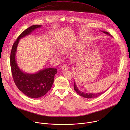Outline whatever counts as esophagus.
Instances as JSON below:
<instances>
[{
  "mask_svg": "<svg viewBox=\"0 0 130 130\" xmlns=\"http://www.w3.org/2000/svg\"><path fill=\"white\" fill-rule=\"evenodd\" d=\"M68 66L66 64H64L62 66V69L64 71H66L68 70Z\"/></svg>",
  "mask_w": 130,
  "mask_h": 130,
  "instance_id": "esophagus-1",
  "label": "esophagus"
}]
</instances>
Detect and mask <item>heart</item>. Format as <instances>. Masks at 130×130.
<instances>
[{"label": "heart", "mask_w": 130, "mask_h": 130, "mask_svg": "<svg viewBox=\"0 0 130 130\" xmlns=\"http://www.w3.org/2000/svg\"><path fill=\"white\" fill-rule=\"evenodd\" d=\"M62 49H63V50H65V49H66V47H62ZM55 54H56V55H57V56H61V53L60 52H59V51H57V52H55Z\"/></svg>", "instance_id": "heart-1"}]
</instances>
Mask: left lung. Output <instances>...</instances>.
<instances>
[{
  "label": "left lung",
  "mask_w": 130,
  "mask_h": 130,
  "mask_svg": "<svg viewBox=\"0 0 130 130\" xmlns=\"http://www.w3.org/2000/svg\"><path fill=\"white\" fill-rule=\"evenodd\" d=\"M102 32L107 34L108 35L112 36V35L110 34L109 33L106 32V31H102ZM74 89L77 92V93L81 96L84 97V98H95V97H97L99 96H100L101 95H102V94H103L104 92H105L107 89H106L105 91H104V92H98V93H87V92H85L83 91H81L79 90V89L78 88V87H77L76 82H74Z\"/></svg>",
  "instance_id": "1"
}]
</instances>
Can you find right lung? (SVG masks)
<instances>
[{
	"label": "right lung",
	"mask_w": 130,
	"mask_h": 130,
	"mask_svg": "<svg viewBox=\"0 0 130 130\" xmlns=\"http://www.w3.org/2000/svg\"><path fill=\"white\" fill-rule=\"evenodd\" d=\"M41 27L42 25H33L22 33L14 43L10 55L11 71L16 86L23 94L32 98L44 96L51 89L57 70L53 68H45L34 73L25 72L18 67L16 55L20 39Z\"/></svg>",
	"instance_id": "1"
}]
</instances>
